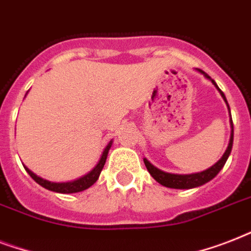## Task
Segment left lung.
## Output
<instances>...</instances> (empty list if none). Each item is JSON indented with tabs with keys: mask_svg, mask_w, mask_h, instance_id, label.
Wrapping results in <instances>:
<instances>
[{
	"mask_svg": "<svg viewBox=\"0 0 251 251\" xmlns=\"http://www.w3.org/2000/svg\"><path fill=\"white\" fill-rule=\"evenodd\" d=\"M201 74L206 76L207 79H210L218 91L220 92L222 95V98L224 99V101H226V106H228V110H229L230 113V109H229V105H228V101H226V95L223 94V91L220 90L216 84L214 79H211V76L208 74H206L202 70H198ZM230 127H232V131H230V139H229V143H228V147H226V152L223 153V156L219 159L216 163H215L212 167L207 168L206 171H202V172H198V173H190V175H176V173H168V172L161 171L159 168H156L155 165H152L150 163L147 159H143L145 161V165L147 168V171L150 172V175L152 176L153 178L156 179L157 182L163 185L165 187H171V189H193V187H198V186H202L204 183H207L208 181H211L212 178H215L218 173L222 171V168L224 167V164L226 163L228 160V157L230 155V151H232V146H233V122H232V117H230Z\"/></svg>",
	"mask_w": 251,
	"mask_h": 251,
	"instance_id": "obj_1",
	"label": "left lung"
}]
</instances>
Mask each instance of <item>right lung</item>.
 Here are the masks:
<instances>
[{"mask_svg": "<svg viewBox=\"0 0 251 251\" xmlns=\"http://www.w3.org/2000/svg\"><path fill=\"white\" fill-rule=\"evenodd\" d=\"M112 143H113V141H110L109 143L106 145V147L104 149V151H102L101 156H100V160L98 161V164L95 165L88 173H86V175L79 177V178L74 179V181H68V182H52V181L41 178V177H39L37 175H35V173H33L32 171H29L27 167H25V169L27 171V173L40 185V186L45 187V189H48V190L54 191V193H61V194L79 193V191H83L86 190V189H88L90 186H92V185L98 181L99 176H100L102 168H104V164H105L106 156H108V152H109L110 147H112Z\"/></svg>", "mask_w": 251, "mask_h": 251, "instance_id": "right-lung-1", "label": "right lung"}]
</instances>
